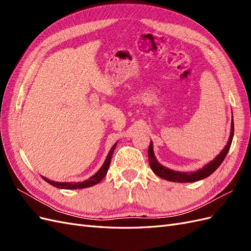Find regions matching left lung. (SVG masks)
I'll list each match as a JSON object with an SVG mask.
<instances>
[{"instance_id": "left-lung-1", "label": "left lung", "mask_w": 251, "mask_h": 251, "mask_svg": "<svg viewBox=\"0 0 251 251\" xmlns=\"http://www.w3.org/2000/svg\"><path fill=\"white\" fill-rule=\"evenodd\" d=\"M233 131H234V127H233V119H232L230 136H229L228 142H227L224 150L214 159V160L205 165L202 170H199L198 172H195V173H182V172H176V171H172V170L166 169L165 166L161 165L157 161V159L154 155V151H153V143L151 142L150 147H149V151H148L151 169L157 175V176H159L162 179H165L168 181H173V182H181V183H183V182H196V181H199V180L206 178V177L210 176V175L214 173L220 165H221L227 153H228V151L231 146V141L233 138Z\"/></svg>"}]
</instances>
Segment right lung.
I'll return each instance as SVG.
<instances>
[{"instance_id": "obj_1", "label": "right lung", "mask_w": 251, "mask_h": 251, "mask_svg": "<svg viewBox=\"0 0 251 251\" xmlns=\"http://www.w3.org/2000/svg\"><path fill=\"white\" fill-rule=\"evenodd\" d=\"M116 148V143L114 144L112 147V149L110 150L109 154L107 156V159H105L104 163L102 164V166L100 168V170L98 171L94 176H92L91 178H89L86 181H82V182H76V183H74V182H55V181H52L49 180L47 178L43 177V179L48 182L49 184L58 187V188H63V189H77V188H85V187H90V186H93L97 183H100V182L104 178L105 175L108 173V170L110 168V163H111V159H112V155H113V151Z\"/></svg>"}]
</instances>
